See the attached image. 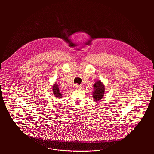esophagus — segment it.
Returning <instances> with one entry per match:
<instances>
[{"instance_id": "obj_1", "label": "esophagus", "mask_w": 154, "mask_h": 154, "mask_svg": "<svg viewBox=\"0 0 154 154\" xmlns=\"http://www.w3.org/2000/svg\"><path fill=\"white\" fill-rule=\"evenodd\" d=\"M82 88V86L81 85H78V84H76L75 85V89H81Z\"/></svg>"}]
</instances>
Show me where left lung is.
<instances>
[{
    "label": "left lung",
    "mask_w": 154,
    "mask_h": 154,
    "mask_svg": "<svg viewBox=\"0 0 154 154\" xmlns=\"http://www.w3.org/2000/svg\"><path fill=\"white\" fill-rule=\"evenodd\" d=\"M94 90L92 92V97L94 100L97 102L100 101L104 97L105 92V86L101 81H97L93 85Z\"/></svg>",
    "instance_id": "left-lung-1"
}]
</instances>
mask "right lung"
I'll return each mask as SVG.
<instances>
[{
	"label": "right lung",
	"mask_w": 154,
	"mask_h": 154,
	"mask_svg": "<svg viewBox=\"0 0 154 154\" xmlns=\"http://www.w3.org/2000/svg\"><path fill=\"white\" fill-rule=\"evenodd\" d=\"M53 92L57 98H62V94L60 93L59 88V85L57 84H54L53 86Z\"/></svg>",
	"instance_id": "right-lung-1"
}]
</instances>
